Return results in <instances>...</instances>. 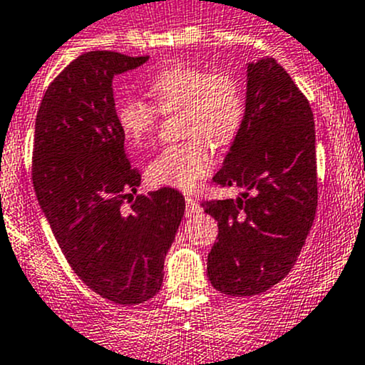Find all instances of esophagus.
<instances>
[{
  "label": "esophagus",
  "instance_id": "1",
  "mask_svg": "<svg viewBox=\"0 0 365 365\" xmlns=\"http://www.w3.org/2000/svg\"><path fill=\"white\" fill-rule=\"evenodd\" d=\"M185 210H187V215H194V213L201 212V206L192 196H187L185 197Z\"/></svg>",
  "mask_w": 365,
  "mask_h": 365
}]
</instances>
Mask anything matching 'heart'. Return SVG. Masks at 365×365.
I'll return each instance as SVG.
<instances>
[{
  "instance_id": "obj_1",
  "label": "heart",
  "mask_w": 365,
  "mask_h": 365,
  "mask_svg": "<svg viewBox=\"0 0 365 365\" xmlns=\"http://www.w3.org/2000/svg\"><path fill=\"white\" fill-rule=\"evenodd\" d=\"M148 93L153 104L138 97H123L114 106L121 134L132 146L152 141L159 111H180L185 143L165 146L148 165L153 185L192 190L215 165L212 148L237 139L245 118L244 88L226 72H210L187 63H175L150 77Z\"/></svg>"
}]
</instances>
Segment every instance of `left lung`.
Listing matches in <instances>:
<instances>
[{
  "label": "left lung",
  "instance_id": "obj_1",
  "mask_svg": "<svg viewBox=\"0 0 365 365\" xmlns=\"http://www.w3.org/2000/svg\"><path fill=\"white\" fill-rule=\"evenodd\" d=\"M314 116L274 58L247 63L245 118L213 182L237 200L203 203L219 224L208 281L220 293L267 292L295 267L318 205Z\"/></svg>",
  "mask_w": 365,
  "mask_h": 365
}]
</instances>
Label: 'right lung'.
Masks as SVG:
<instances>
[{
	"instance_id": "obj_1",
	"label": "right lung",
	"mask_w": 365,
	"mask_h": 365,
	"mask_svg": "<svg viewBox=\"0 0 365 365\" xmlns=\"http://www.w3.org/2000/svg\"><path fill=\"white\" fill-rule=\"evenodd\" d=\"M146 61L113 51L76 58L47 88L33 143V187L61 252L88 288L123 305L159 293L185 213L171 187L135 196L141 175L114 118V76Z\"/></svg>"
}]
</instances>
